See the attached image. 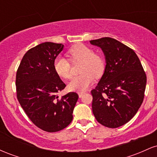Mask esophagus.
Masks as SVG:
<instances>
[{"label": "esophagus", "instance_id": "34e87169", "mask_svg": "<svg viewBox=\"0 0 157 157\" xmlns=\"http://www.w3.org/2000/svg\"><path fill=\"white\" fill-rule=\"evenodd\" d=\"M85 94V92H78V95L80 97H82L83 96V94Z\"/></svg>", "mask_w": 157, "mask_h": 157}]
</instances>
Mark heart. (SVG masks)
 Instances as JSON below:
<instances>
[{
	"label": "heart",
	"instance_id": "b5f03b06",
	"mask_svg": "<svg viewBox=\"0 0 157 157\" xmlns=\"http://www.w3.org/2000/svg\"><path fill=\"white\" fill-rule=\"evenodd\" d=\"M72 62L82 61L80 72L82 75L75 77L68 84L71 91H84L93 83L95 77L101 76L105 70V62L101 56L94 53L93 50L83 44L75 46L68 52ZM56 73L64 79L71 77V63L67 59L59 55L54 61Z\"/></svg>",
	"mask_w": 157,
	"mask_h": 157
}]
</instances>
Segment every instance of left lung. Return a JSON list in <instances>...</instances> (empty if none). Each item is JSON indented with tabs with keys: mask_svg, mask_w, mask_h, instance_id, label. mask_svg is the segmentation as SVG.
Returning a JSON list of instances; mask_svg holds the SVG:
<instances>
[{
	"mask_svg": "<svg viewBox=\"0 0 157 157\" xmlns=\"http://www.w3.org/2000/svg\"><path fill=\"white\" fill-rule=\"evenodd\" d=\"M105 57L103 75L94 89L92 111L97 122L115 128L134 117L144 99L147 77L133 49L111 37L90 40Z\"/></svg>",
	"mask_w": 157,
	"mask_h": 157,
	"instance_id": "obj_1",
	"label": "left lung"
}]
</instances>
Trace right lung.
<instances>
[{"label":"right lung","instance_id":"add662e5","mask_svg":"<svg viewBox=\"0 0 157 157\" xmlns=\"http://www.w3.org/2000/svg\"><path fill=\"white\" fill-rule=\"evenodd\" d=\"M63 45L45 42L25 54L16 74L17 98L30 120L39 128L56 132L73 119L78 94L69 92L59 98L66 87L54 68V61Z\"/></svg>","mask_w":157,"mask_h":157}]
</instances>
